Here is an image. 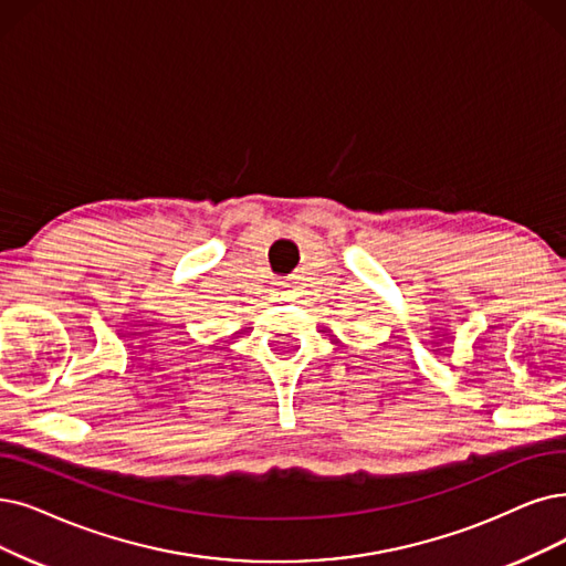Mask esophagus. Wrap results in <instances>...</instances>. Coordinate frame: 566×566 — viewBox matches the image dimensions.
Here are the masks:
<instances>
[{"label":"esophagus","mask_w":566,"mask_h":566,"mask_svg":"<svg viewBox=\"0 0 566 566\" xmlns=\"http://www.w3.org/2000/svg\"><path fill=\"white\" fill-rule=\"evenodd\" d=\"M281 295H283V292H281Z\"/></svg>","instance_id":"34e87169"}]
</instances>
